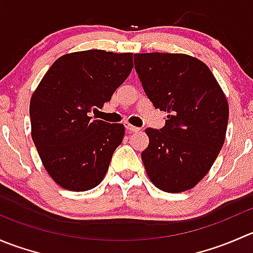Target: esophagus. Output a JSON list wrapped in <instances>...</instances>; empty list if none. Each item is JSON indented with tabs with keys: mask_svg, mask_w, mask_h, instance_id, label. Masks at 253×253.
Returning a JSON list of instances; mask_svg holds the SVG:
<instances>
[{
	"mask_svg": "<svg viewBox=\"0 0 253 253\" xmlns=\"http://www.w3.org/2000/svg\"><path fill=\"white\" fill-rule=\"evenodd\" d=\"M125 127H126V129L128 132H137V131H139L138 127H134V126H132V125H129V124H125Z\"/></svg>",
	"mask_w": 253,
	"mask_h": 253,
	"instance_id": "esophagus-1",
	"label": "esophagus"
}]
</instances>
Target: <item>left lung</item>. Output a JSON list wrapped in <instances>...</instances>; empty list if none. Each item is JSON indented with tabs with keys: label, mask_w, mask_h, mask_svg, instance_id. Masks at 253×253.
Wrapping results in <instances>:
<instances>
[{
	"label": "left lung",
	"mask_w": 253,
	"mask_h": 253,
	"mask_svg": "<svg viewBox=\"0 0 253 253\" xmlns=\"http://www.w3.org/2000/svg\"><path fill=\"white\" fill-rule=\"evenodd\" d=\"M134 68L165 126L147 128L142 160L150 181L165 192L197 185L215 162L224 141L229 105L213 73L183 53H136Z\"/></svg>",
	"instance_id": "1"
}]
</instances>
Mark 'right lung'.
<instances>
[{
  "instance_id": "right-lung-1",
  "label": "right lung",
  "mask_w": 253,
  "mask_h": 253,
  "mask_svg": "<svg viewBox=\"0 0 253 253\" xmlns=\"http://www.w3.org/2000/svg\"><path fill=\"white\" fill-rule=\"evenodd\" d=\"M132 57L104 50L61 56L33 94V142L48 175L61 187L88 191L103 181L125 127L89 115L111 100L133 68Z\"/></svg>"
}]
</instances>
